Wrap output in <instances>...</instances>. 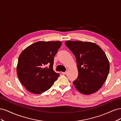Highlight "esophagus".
Wrapping results in <instances>:
<instances>
[{
  "label": "esophagus",
  "mask_w": 121,
  "mask_h": 121,
  "mask_svg": "<svg viewBox=\"0 0 121 121\" xmlns=\"http://www.w3.org/2000/svg\"><path fill=\"white\" fill-rule=\"evenodd\" d=\"M61 73H62V74H64V75H65V74H66L67 73V72L66 71V72H61Z\"/></svg>",
  "instance_id": "obj_1"
}]
</instances>
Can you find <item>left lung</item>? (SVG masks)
<instances>
[{
  "label": "left lung",
  "instance_id": "8db88e82",
  "mask_svg": "<svg viewBox=\"0 0 121 121\" xmlns=\"http://www.w3.org/2000/svg\"><path fill=\"white\" fill-rule=\"evenodd\" d=\"M65 44L76 57L78 76L73 84L80 93L96 92L106 81L109 63L104 52L95 43L67 41Z\"/></svg>",
  "mask_w": 121,
  "mask_h": 121
}]
</instances>
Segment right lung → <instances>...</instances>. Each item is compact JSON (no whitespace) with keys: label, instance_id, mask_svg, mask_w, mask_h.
I'll use <instances>...</instances> for the list:
<instances>
[{"label":"right lung","instance_id":"right-lung-1","mask_svg":"<svg viewBox=\"0 0 121 121\" xmlns=\"http://www.w3.org/2000/svg\"><path fill=\"white\" fill-rule=\"evenodd\" d=\"M60 41H39L25 49L18 59L17 71L20 82L29 92L40 94L48 90L60 74L53 69L54 56Z\"/></svg>","mask_w":121,"mask_h":121}]
</instances>
